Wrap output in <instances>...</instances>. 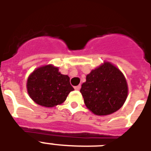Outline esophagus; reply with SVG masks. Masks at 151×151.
Returning <instances> with one entry per match:
<instances>
[{
    "label": "esophagus",
    "instance_id": "obj_1",
    "mask_svg": "<svg viewBox=\"0 0 151 151\" xmlns=\"http://www.w3.org/2000/svg\"><path fill=\"white\" fill-rule=\"evenodd\" d=\"M74 89L77 90V91H79V90L81 89V85H78V86H75V87H74Z\"/></svg>",
    "mask_w": 151,
    "mask_h": 151
}]
</instances>
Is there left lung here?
<instances>
[{
	"instance_id": "8db88e82",
	"label": "left lung",
	"mask_w": 151,
	"mask_h": 151,
	"mask_svg": "<svg viewBox=\"0 0 151 151\" xmlns=\"http://www.w3.org/2000/svg\"><path fill=\"white\" fill-rule=\"evenodd\" d=\"M80 92L90 111L105 116L116 112L124 105L129 88L122 71L110 62H104L86 76Z\"/></svg>"
}]
</instances>
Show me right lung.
<instances>
[{"label":"right lung","instance_id":"1","mask_svg":"<svg viewBox=\"0 0 151 151\" xmlns=\"http://www.w3.org/2000/svg\"><path fill=\"white\" fill-rule=\"evenodd\" d=\"M27 89L34 103L45 107L62 104L74 90L68 76L62 74L59 68L52 64L40 66L29 74Z\"/></svg>","mask_w":151,"mask_h":151}]
</instances>
